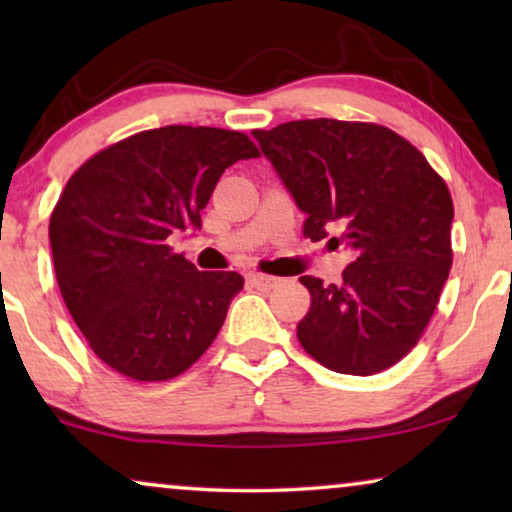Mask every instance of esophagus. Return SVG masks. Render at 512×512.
<instances>
[{
  "label": "esophagus",
  "mask_w": 512,
  "mask_h": 512,
  "mask_svg": "<svg viewBox=\"0 0 512 512\" xmlns=\"http://www.w3.org/2000/svg\"><path fill=\"white\" fill-rule=\"evenodd\" d=\"M247 279H249V284H251V286H256V289H261V291L275 289V286L279 284V279H277V277L263 275V272H249Z\"/></svg>",
  "instance_id": "obj_1"
}]
</instances>
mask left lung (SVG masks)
Listing matches in <instances>:
<instances>
[{
    "mask_svg": "<svg viewBox=\"0 0 512 512\" xmlns=\"http://www.w3.org/2000/svg\"><path fill=\"white\" fill-rule=\"evenodd\" d=\"M305 212L312 242H345L340 284L305 275L312 303L298 340L335 373L375 375L417 345L452 268L450 188L422 151L377 123L305 118L254 130Z\"/></svg>",
    "mask_w": 512,
    "mask_h": 512,
    "instance_id": "1",
    "label": "left lung"
}]
</instances>
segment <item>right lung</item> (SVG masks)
<instances>
[{
    "instance_id": "add662e5",
    "label": "right lung",
    "mask_w": 512,
    "mask_h": 512,
    "mask_svg": "<svg viewBox=\"0 0 512 512\" xmlns=\"http://www.w3.org/2000/svg\"><path fill=\"white\" fill-rule=\"evenodd\" d=\"M258 156L244 132L165 125L107 146L69 177L48 226L55 277L116 373L172 380L219 335L242 275L200 272L167 237L200 228L226 167Z\"/></svg>"
}]
</instances>
